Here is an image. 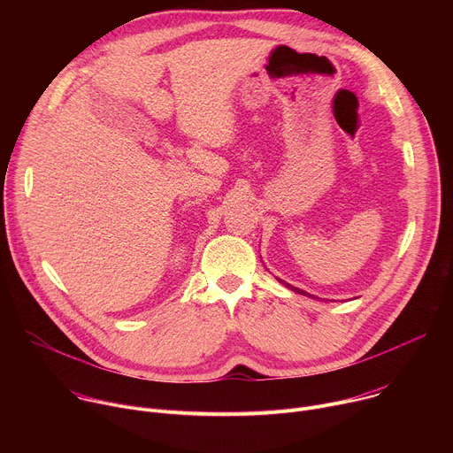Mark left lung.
Listing matches in <instances>:
<instances>
[{
    "mask_svg": "<svg viewBox=\"0 0 453 453\" xmlns=\"http://www.w3.org/2000/svg\"><path fill=\"white\" fill-rule=\"evenodd\" d=\"M278 281H280V283H283V285H285V287H287V288H290V290H294V292H297V294H303V296H308V297H313V296H311V294H308V292H304V290H301V288H297V287H292V285H288V283H285V281H283V280H280V278H278Z\"/></svg>",
    "mask_w": 453,
    "mask_h": 453,
    "instance_id": "obj_1",
    "label": "left lung"
}]
</instances>
